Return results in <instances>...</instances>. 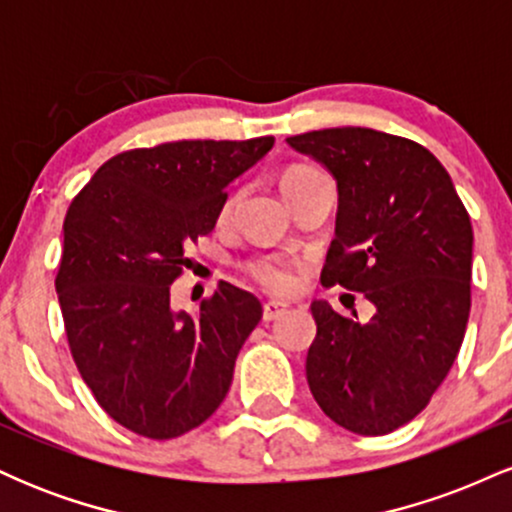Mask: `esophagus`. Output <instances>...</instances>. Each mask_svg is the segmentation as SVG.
<instances>
[{"label": "esophagus", "mask_w": 512, "mask_h": 512, "mask_svg": "<svg viewBox=\"0 0 512 512\" xmlns=\"http://www.w3.org/2000/svg\"><path fill=\"white\" fill-rule=\"evenodd\" d=\"M286 310H289V305L286 303H279V301H267L262 305V317L267 322L272 320H279L281 315H286Z\"/></svg>", "instance_id": "obj_1"}]
</instances>
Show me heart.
Returning <instances> with one entry per match:
<instances>
[{"instance_id":"1","label":"heart","mask_w":512,"mask_h":512,"mask_svg":"<svg viewBox=\"0 0 512 512\" xmlns=\"http://www.w3.org/2000/svg\"><path fill=\"white\" fill-rule=\"evenodd\" d=\"M315 173L317 170L310 166L286 168L284 175H281V190H286V187L293 185V182L310 178V175ZM231 207H233V199H228L226 207H223V214H228ZM250 274L260 281L264 289L272 293H291L298 286L296 269H293L291 262L281 260V257H260V260L250 262Z\"/></svg>"}]
</instances>
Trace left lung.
<instances>
[{
  "instance_id": "left-lung-1",
  "label": "left lung",
  "mask_w": 512,
  "mask_h": 512,
  "mask_svg": "<svg viewBox=\"0 0 512 512\" xmlns=\"http://www.w3.org/2000/svg\"><path fill=\"white\" fill-rule=\"evenodd\" d=\"M337 182V223L322 284L375 305L366 325L313 301L305 375L327 416L385 436L426 407L460 351L472 305L469 214L448 170L409 139L368 127L289 137Z\"/></svg>"
}]
</instances>
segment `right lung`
Masks as SVG:
<instances>
[{"instance_id": "add662e5", "label": "right lung", "mask_w": 512, "mask_h": 512, "mask_svg": "<svg viewBox=\"0 0 512 512\" xmlns=\"http://www.w3.org/2000/svg\"><path fill=\"white\" fill-rule=\"evenodd\" d=\"M272 146L197 139L125 151L64 216L55 289L69 349L98 404L139 436L178 438L228 395L260 301L221 281L187 313L170 305V284L187 245L216 226L226 187Z\"/></svg>"}]
</instances>
